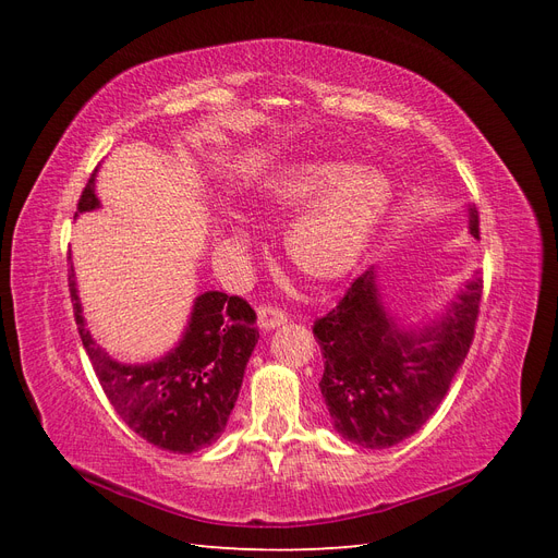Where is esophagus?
I'll list each match as a JSON object with an SVG mask.
<instances>
[{
    "mask_svg": "<svg viewBox=\"0 0 558 558\" xmlns=\"http://www.w3.org/2000/svg\"><path fill=\"white\" fill-rule=\"evenodd\" d=\"M286 320H289V316H286V312H281L279 307H272V305L258 307V326L263 330H275V328L283 326Z\"/></svg>",
    "mask_w": 558,
    "mask_h": 558,
    "instance_id": "obj_1",
    "label": "esophagus"
}]
</instances>
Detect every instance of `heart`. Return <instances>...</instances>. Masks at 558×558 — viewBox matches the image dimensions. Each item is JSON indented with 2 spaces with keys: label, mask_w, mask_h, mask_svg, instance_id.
<instances>
[{
  "label": "heart",
  "mask_w": 558,
  "mask_h": 558,
  "mask_svg": "<svg viewBox=\"0 0 558 558\" xmlns=\"http://www.w3.org/2000/svg\"><path fill=\"white\" fill-rule=\"evenodd\" d=\"M260 197L300 207L283 238L289 260L310 281L335 283L365 256L391 205V181L373 167L312 158L265 177Z\"/></svg>",
  "instance_id": "obj_1"
}]
</instances>
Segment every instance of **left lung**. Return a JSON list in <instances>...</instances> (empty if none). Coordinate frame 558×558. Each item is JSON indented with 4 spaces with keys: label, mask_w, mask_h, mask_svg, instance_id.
<instances>
[{
    "label": "left lung",
    "mask_w": 558,
    "mask_h": 558,
    "mask_svg": "<svg viewBox=\"0 0 558 558\" xmlns=\"http://www.w3.org/2000/svg\"><path fill=\"white\" fill-rule=\"evenodd\" d=\"M468 228L480 238V216L468 205ZM482 300L475 275L442 314L400 324L384 305L377 272L369 267L332 312L314 324L324 353L320 396L332 428L365 449H388L412 437L445 400L463 365Z\"/></svg>",
    "instance_id": "8db88e82"
}]
</instances>
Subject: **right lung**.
I'll list each match as a JSON object with an SVG mask.
<instances>
[{
	"label": "right lung",
	"mask_w": 558,
	"mask_h": 558,
	"mask_svg": "<svg viewBox=\"0 0 558 558\" xmlns=\"http://www.w3.org/2000/svg\"><path fill=\"white\" fill-rule=\"evenodd\" d=\"M93 209H99L95 174L81 193L76 216ZM70 293L81 342L118 416L165 451L193 453L214 445L226 430L246 363L258 344L256 312L248 302L221 291L197 295L177 347L158 361L132 365L111 359L93 340L83 318L74 267Z\"/></svg>",
	"instance_id": "1"
}]
</instances>
